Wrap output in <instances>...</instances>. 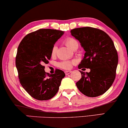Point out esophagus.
I'll list each match as a JSON object with an SVG mask.
<instances>
[{"mask_svg": "<svg viewBox=\"0 0 128 128\" xmlns=\"http://www.w3.org/2000/svg\"><path fill=\"white\" fill-rule=\"evenodd\" d=\"M72 72V71H70V70H69V71H65L64 72V73H65V74L66 75H68L69 74H70V73Z\"/></svg>", "mask_w": 128, "mask_h": 128, "instance_id": "obj_1", "label": "esophagus"}]
</instances>
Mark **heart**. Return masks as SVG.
Returning <instances> with one entry per match:
<instances>
[{"instance_id":"obj_1","label":"heart","mask_w":128,"mask_h":128,"mask_svg":"<svg viewBox=\"0 0 128 128\" xmlns=\"http://www.w3.org/2000/svg\"><path fill=\"white\" fill-rule=\"evenodd\" d=\"M64 44L66 46L69 47V48H70L71 50H76L78 49V41H76V40L74 39L73 38H68L64 40ZM58 50V47L56 45H54L53 47H52L51 50V56H54L56 55V54ZM74 64V61H70V60H64L62 61V62H59L58 64V66L59 68H61V69H65V70H68L70 69L72 66V64Z\"/></svg>"}]
</instances>
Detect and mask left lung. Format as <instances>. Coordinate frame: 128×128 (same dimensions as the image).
<instances>
[{"label":"left lung","instance_id":"1","mask_svg":"<svg viewBox=\"0 0 128 128\" xmlns=\"http://www.w3.org/2000/svg\"><path fill=\"white\" fill-rule=\"evenodd\" d=\"M70 32L86 51L78 68L90 69L89 73L79 70L82 78L76 83L77 87L87 97L102 95L111 87L116 76L118 56L112 40L96 28H77Z\"/></svg>","mask_w":128,"mask_h":128}]
</instances>
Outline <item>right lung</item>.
Masks as SVG:
<instances>
[{
  "mask_svg": "<svg viewBox=\"0 0 128 128\" xmlns=\"http://www.w3.org/2000/svg\"><path fill=\"white\" fill-rule=\"evenodd\" d=\"M64 32L57 30L40 29L28 34L18 45L16 66L19 80L26 92L38 100L54 97L65 76L59 69H56L54 74L46 73L44 66L49 63L52 47Z\"/></svg>",
  "mask_w": 128,
  "mask_h": 128,
  "instance_id": "add662e5",
  "label": "right lung"
}]
</instances>
